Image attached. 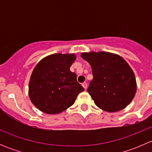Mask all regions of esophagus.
<instances>
[{
  "label": "esophagus",
  "instance_id": "obj_1",
  "mask_svg": "<svg viewBox=\"0 0 152 152\" xmlns=\"http://www.w3.org/2000/svg\"><path fill=\"white\" fill-rule=\"evenodd\" d=\"M82 87H83L85 89V90H86V89H87V84L86 83V82H84V83H82Z\"/></svg>",
  "mask_w": 152,
  "mask_h": 152
}]
</instances>
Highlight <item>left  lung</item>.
Listing matches in <instances>:
<instances>
[{
    "mask_svg": "<svg viewBox=\"0 0 152 152\" xmlns=\"http://www.w3.org/2000/svg\"><path fill=\"white\" fill-rule=\"evenodd\" d=\"M89 62L93 79L87 91L95 104L108 113L123 110L135 96L137 82L132 69L120 55L106 51L81 53Z\"/></svg>",
    "mask_w": 152,
    "mask_h": 152,
    "instance_id": "left-lung-1",
    "label": "left lung"
}]
</instances>
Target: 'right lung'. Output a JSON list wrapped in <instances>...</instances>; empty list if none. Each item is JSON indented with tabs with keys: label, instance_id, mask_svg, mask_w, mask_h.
Returning a JSON list of instances; mask_svg holds the SVG:
<instances>
[{
	"label": "right lung",
	"instance_id": "add662e5",
	"mask_svg": "<svg viewBox=\"0 0 152 152\" xmlns=\"http://www.w3.org/2000/svg\"><path fill=\"white\" fill-rule=\"evenodd\" d=\"M76 59L75 53H53L37 64L29 81L28 96L38 110L59 114L71 107L85 90L70 70Z\"/></svg>",
	"mask_w": 152,
	"mask_h": 152
}]
</instances>
